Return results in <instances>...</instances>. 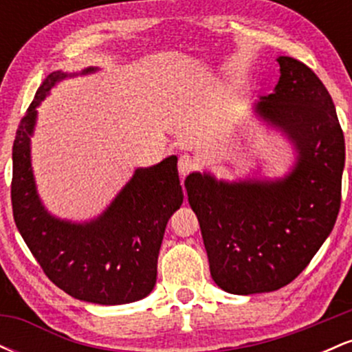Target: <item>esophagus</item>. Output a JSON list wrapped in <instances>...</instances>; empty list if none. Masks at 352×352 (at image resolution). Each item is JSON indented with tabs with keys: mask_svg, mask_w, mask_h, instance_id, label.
<instances>
[{
	"mask_svg": "<svg viewBox=\"0 0 352 352\" xmlns=\"http://www.w3.org/2000/svg\"><path fill=\"white\" fill-rule=\"evenodd\" d=\"M195 160L192 159L190 155H182L179 159V173L182 177H187L190 172L195 168Z\"/></svg>",
	"mask_w": 352,
	"mask_h": 352,
	"instance_id": "esophagus-1",
	"label": "esophagus"
}]
</instances>
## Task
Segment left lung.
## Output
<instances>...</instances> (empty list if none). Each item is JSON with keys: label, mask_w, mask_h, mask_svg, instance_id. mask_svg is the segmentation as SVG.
<instances>
[{"label": "left lung", "mask_w": 352, "mask_h": 352, "mask_svg": "<svg viewBox=\"0 0 352 352\" xmlns=\"http://www.w3.org/2000/svg\"><path fill=\"white\" fill-rule=\"evenodd\" d=\"M276 60L278 84L252 111L292 144L288 170L278 177L253 170L235 180L205 170L185 179L210 274L232 294L292 283L333 232L341 205L346 148L333 99L306 64L288 56Z\"/></svg>", "instance_id": "obj_1"}]
</instances>
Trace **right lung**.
I'll use <instances>...</instances> for the list:
<instances>
[{"instance_id": "right-lung-1", "label": "right lung", "mask_w": 352, "mask_h": 352, "mask_svg": "<svg viewBox=\"0 0 352 352\" xmlns=\"http://www.w3.org/2000/svg\"><path fill=\"white\" fill-rule=\"evenodd\" d=\"M98 71L94 66L52 71L43 80L16 131L11 201L23 240L56 286L80 301L127 305L148 296L155 286L165 227L184 201L177 155L137 167L111 204L82 221L56 217L46 208L31 160V137L43 100L63 80Z\"/></svg>"}]
</instances>
